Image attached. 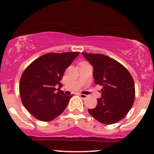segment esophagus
<instances>
[{
  "label": "esophagus",
  "mask_w": 154,
  "mask_h": 154,
  "mask_svg": "<svg viewBox=\"0 0 154 154\" xmlns=\"http://www.w3.org/2000/svg\"><path fill=\"white\" fill-rule=\"evenodd\" d=\"M79 95L81 97V98H82V99H86V98H88V95H84V94H79Z\"/></svg>",
  "instance_id": "esophagus-1"
}]
</instances>
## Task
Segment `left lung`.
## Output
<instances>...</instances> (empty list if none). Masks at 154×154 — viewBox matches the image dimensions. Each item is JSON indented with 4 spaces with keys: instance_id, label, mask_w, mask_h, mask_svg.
<instances>
[{
    "instance_id": "left-lung-1",
    "label": "left lung",
    "mask_w": 154,
    "mask_h": 154,
    "mask_svg": "<svg viewBox=\"0 0 154 154\" xmlns=\"http://www.w3.org/2000/svg\"><path fill=\"white\" fill-rule=\"evenodd\" d=\"M82 54L93 67L95 83L103 87L96 107L88 111L100 123L117 122L127 115L135 100V83L131 75L122 64L109 56Z\"/></svg>"
}]
</instances>
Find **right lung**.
Returning a JSON list of instances; mask_svg holds the SVG:
<instances>
[{"mask_svg":"<svg viewBox=\"0 0 154 154\" xmlns=\"http://www.w3.org/2000/svg\"><path fill=\"white\" fill-rule=\"evenodd\" d=\"M79 54L49 53L35 59L23 72L19 82L21 99L36 119L52 121L65 110L72 95H66L60 90V80ZM57 84L60 88L56 91Z\"/></svg>","mask_w":154,"mask_h":154,"instance_id":"right-lung-1","label":"right lung"}]
</instances>
